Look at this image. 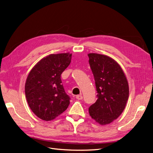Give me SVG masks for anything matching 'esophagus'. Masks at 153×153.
<instances>
[{"instance_id": "esophagus-1", "label": "esophagus", "mask_w": 153, "mask_h": 153, "mask_svg": "<svg viewBox=\"0 0 153 153\" xmlns=\"http://www.w3.org/2000/svg\"><path fill=\"white\" fill-rule=\"evenodd\" d=\"M82 95H77L76 96V99H78V100H81V99H82Z\"/></svg>"}]
</instances>
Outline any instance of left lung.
Segmentation results:
<instances>
[{
  "mask_svg": "<svg viewBox=\"0 0 153 153\" xmlns=\"http://www.w3.org/2000/svg\"><path fill=\"white\" fill-rule=\"evenodd\" d=\"M88 55L98 97L89 108V115L97 123L107 125L117 119L125 109L129 97L128 82L114 59L97 53Z\"/></svg>",
  "mask_w": 153,
  "mask_h": 153,
  "instance_id": "1",
  "label": "left lung"
}]
</instances>
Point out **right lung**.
Masks as SVG:
<instances>
[{
  "instance_id": "right-lung-1",
  "label": "right lung",
  "mask_w": 153,
  "mask_h": 153,
  "mask_svg": "<svg viewBox=\"0 0 153 153\" xmlns=\"http://www.w3.org/2000/svg\"><path fill=\"white\" fill-rule=\"evenodd\" d=\"M71 58L69 52L46 56L32 68L26 79L25 94L29 108L44 121L56 119L70 104L61 75L70 64Z\"/></svg>"
}]
</instances>
